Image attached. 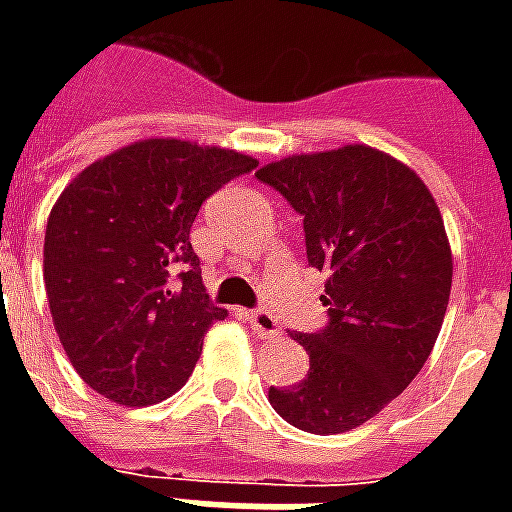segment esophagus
Returning <instances> with one entry per match:
<instances>
[{
	"instance_id": "34e87169",
	"label": "esophagus",
	"mask_w": 512,
	"mask_h": 512,
	"mask_svg": "<svg viewBox=\"0 0 512 512\" xmlns=\"http://www.w3.org/2000/svg\"><path fill=\"white\" fill-rule=\"evenodd\" d=\"M249 323H252V329H255L260 337H279V334H282V326H279V321L266 310L249 312Z\"/></svg>"
}]
</instances>
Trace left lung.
Wrapping results in <instances>:
<instances>
[{
	"instance_id": "8db88e82",
	"label": "left lung",
	"mask_w": 512,
	"mask_h": 512,
	"mask_svg": "<svg viewBox=\"0 0 512 512\" xmlns=\"http://www.w3.org/2000/svg\"><path fill=\"white\" fill-rule=\"evenodd\" d=\"M255 175L304 216L307 260L329 274V326L293 334L310 373L271 386L268 403L307 433L359 428L417 378L441 332L452 249L439 205L414 169L370 145L296 153Z\"/></svg>"
}]
</instances>
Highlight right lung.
Wrapping results in <instances>:
<instances>
[{"label":"right lung","mask_w":512,"mask_h":512,"mask_svg":"<svg viewBox=\"0 0 512 512\" xmlns=\"http://www.w3.org/2000/svg\"><path fill=\"white\" fill-rule=\"evenodd\" d=\"M257 158L175 136L112 150L65 186L46 224L43 282L73 370L120 406H153L186 384L213 307L191 249L197 211ZM175 262L181 285L168 282Z\"/></svg>","instance_id":"add662e5"}]
</instances>
